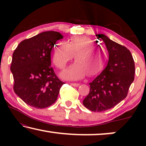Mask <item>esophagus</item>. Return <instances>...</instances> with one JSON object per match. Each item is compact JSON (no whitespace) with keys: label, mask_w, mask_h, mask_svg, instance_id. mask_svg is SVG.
Returning a JSON list of instances; mask_svg holds the SVG:
<instances>
[{"label":"esophagus","mask_w":146,"mask_h":146,"mask_svg":"<svg viewBox=\"0 0 146 146\" xmlns=\"http://www.w3.org/2000/svg\"><path fill=\"white\" fill-rule=\"evenodd\" d=\"M70 84L74 87H77V86H80V84H78V83H71Z\"/></svg>","instance_id":"obj_1"}]
</instances>
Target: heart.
<instances>
[{"label": "heart", "instance_id": "heart-1", "mask_svg": "<svg viewBox=\"0 0 146 146\" xmlns=\"http://www.w3.org/2000/svg\"><path fill=\"white\" fill-rule=\"evenodd\" d=\"M89 38L74 36L70 39L68 43L58 42L52 53V60L59 69L65 68L68 63L74 58L76 62L62 74L66 79L78 80L87 74L94 76L101 72L106 62L107 56L104 50H102L104 58L100 52L99 48Z\"/></svg>", "mask_w": 146, "mask_h": 146}]
</instances>
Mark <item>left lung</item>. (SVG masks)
Segmentation results:
<instances>
[{
    "instance_id": "obj_1",
    "label": "left lung",
    "mask_w": 146,
    "mask_h": 146,
    "mask_svg": "<svg viewBox=\"0 0 146 146\" xmlns=\"http://www.w3.org/2000/svg\"><path fill=\"white\" fill-rule=\"evenodd\" d=\"M105 43L109 54L107 66L90 84L83 104L90 110L103 111L112 108L125 98L134 80L135 64L126 47L102 34L96 35Z\"/></svg>"
}]
</instances>
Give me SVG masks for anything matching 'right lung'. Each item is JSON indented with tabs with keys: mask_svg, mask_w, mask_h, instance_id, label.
I'll return each instance as SVG.
<instances>
[{
	"mask_svg": "<svg viewBox=\"0 0 146 146\" xmlns=\"http://www.w3.org/2000/svg\"><path fill=\"white\" fill-rule=\"evenodd\" d=\"M62 38L58 32H43L24 40L14 51L11 66L14 91L32 107L42 109L53 104L64 84L50 66L51 50Z\"/></svg>",
	"mask_w": 146,
	"mask_h": 146,
	"instance_id": "add662e5",
	"label": "right lung"
}]
</instances>
